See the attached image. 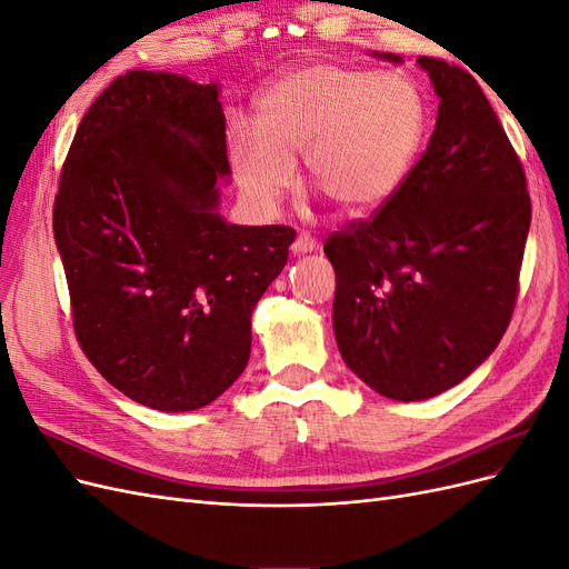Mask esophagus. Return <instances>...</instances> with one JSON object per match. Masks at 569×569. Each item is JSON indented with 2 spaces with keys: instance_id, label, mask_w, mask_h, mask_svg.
Returning a JSON list of instances; mask_svg holds the SVG:
<instances>
[{
  "instance_id": "34e87169",
  "label": "esophagus",
  "mask_w": 569,
  "mask_h": 569,
  "mask_svg": "<svg viewBox=\"0 0 569 569\" xmlns=\"http://www.w3.org/2000/svg\"><path fill=\"white\" fill-rule=\"evenodd\" d=\"M316 239L308 234V232H299V237L295 239V244H291V253L295 256H301V253H311L316 251Z\"/></svg>"
}]
</instances>
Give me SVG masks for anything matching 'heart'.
<instances>
[{
    "label": "heart",
    "mask_w": 569,
    "mask_h": 569,
    "mask_svg": "<svg viewBox=\"0 0 569 569\" xmlns=\"http://www.w3.org/2000/svg\"><path fill=\"white\" fill-rule=\"evenodd\" d=\"M258 134L230 132V163L242 194L272 211L297 184L301 157L313 187L347 213L393 197L427 130V101L406 73L308 63L274 78L253 101Z\"/></svg>",
    "instance_id": "1"
}]
</instances>
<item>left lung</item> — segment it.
Wrapping results in <instances>:
<instances>
[{
    "mask_svg": "<svg viewBox=\"0 0 569 569\" xmlns=\"http://www.w3.org/2000/svg\"><path fill=\"white\" fill-rule=\"evenodd\" d=\"M418 66L439 97L432 140L380 211L325 242L343 363L406 403L460 385L498 347L531 222L522 163L477 80Z\"/></svg>",
    "mask_w": 569,
    "mask_h": 569,
    "instance_id": "left-lung-1",
    "label": "left lung"
}]
</instances>
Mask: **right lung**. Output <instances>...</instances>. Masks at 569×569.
Here are the masks:
<instances>
[{
	"mask_svg": "<svg viewBox=\"0 0 569 569\" xmlns=\"http://www.w3.org/2000/svg\"><path fill=\"white\" fill-rule=\"evenodd\" d=\"M216 82L116 78L82 116L61 170L54 242L76 337L101 377L153 410L216 401L244 372L251 313L297 232L232 226Z\"/></svg>",
	"mask_w": 569,
	"mask_h": 569,
	"instance_id": "1",
	"label": "right lung"
}]
</instances>
